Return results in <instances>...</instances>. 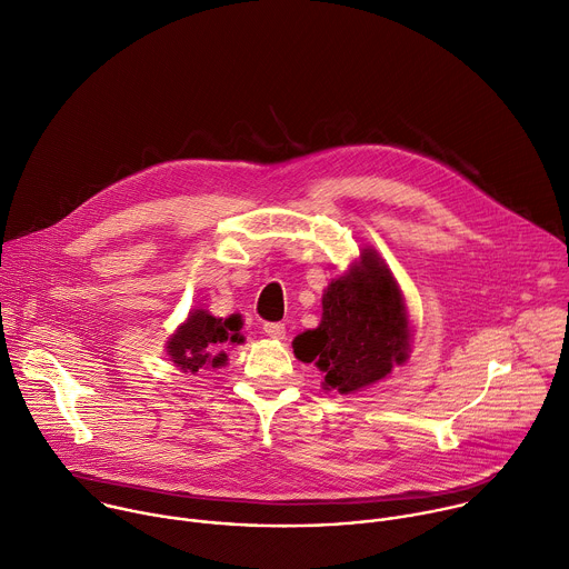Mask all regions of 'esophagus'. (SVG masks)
<instances>
[{"label": "esophagus", "mask_w": 569, "mask_h": 569, "mask_svg": "<svg viewBox=\"0 0 569 569\" xmlns=\"http://www.w3.org/2000/svg\"><path fill=\"white\" fill-rule=\"evenodd\" d=\"M264 333H267L269 338L282 340V338H284V333H287V329H284V325H282V322H267V325H264Z\"/></svg>", "instance_id": "34e87169"}]
</instances>
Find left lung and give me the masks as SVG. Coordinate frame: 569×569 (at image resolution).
Masks as SVG:
<instances>
[{"label":"left lung","mask_w":569,"mask_h":569,"mask_svg":"<svg viewBox=\"0 0 569 569\" xmlns=\"http://www.w3.org/2000/svg\"><path fill=\"white\" fill-rule=\"evenodd\" d=\"M293 355L313 363L322 390L352 395L392 375L410 359L412 322L403 291L381 260L366 247L346 273L322 291V316L316 329L293 338Z\"/></svg>","instance_id":"left-lung-1"}]
</instances>
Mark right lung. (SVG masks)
<instances>
[{"label": "right lung", "instance_id": "add662e5", "mask_svg": "<svg viewBox=\"0 0 569 569\" xmlns=\"http://www.w3.org/2000/svg\"><path fill=\"white\" fill-rule=\"evenodd\" d=\"M244 325L240 313L229 318L212 316L208 309H192L188 318L168 336L166 355L181 372H199L206 368H221L229 363L231 346L244 343Z\"/></svg>", "mask_w": 569, "mask_h": 569}]
</instances>
